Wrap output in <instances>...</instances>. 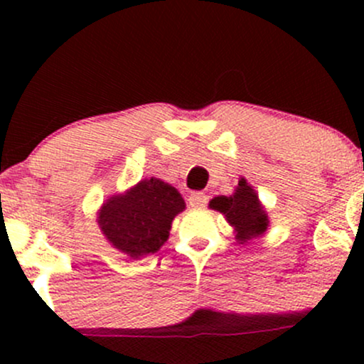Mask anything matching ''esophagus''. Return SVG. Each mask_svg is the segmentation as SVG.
I'll return each mask as SVG.
<instances>
[{
  "label": "esophagus",
  "mask_w": 364,
  "mask_h": 364,
  "mask_svg": "<svg viewBox=\"0 0 364 364\" xmlns=\"http://www.w3.org/2000/svg\"><path fill=\"white\" fill-rule=\"evenodd\" d=\"M188 202H190V205L193 208H202L207 205L208 198L205 193H202V191H193V193L190 195V198H188Z\"/></svg>",
  "instance_id": "esophagus-1"
}]
</instances>
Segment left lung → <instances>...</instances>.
Returning <instances> with one entry per match:
<instances>
[{"label":"left lung","instance_id":"left-lung-1","mask_svg":"<svg viewBox=\"0 0 364 364\" xmlns=\"http://www.w3.org/2000/svg\"><path fill=\"white\" fill-rule=\"evenodd\" d=\"M208 205L214 210L223 212L229 224L235 225L237 231L236 237L240 241L252 240V237L263 235L267 225H269V219H267L265 210L258 202L257 193L245 179L237 183L235 195L215 196Z\"/></svg>","mask_w":364,"mask_h":364}]
</instances>
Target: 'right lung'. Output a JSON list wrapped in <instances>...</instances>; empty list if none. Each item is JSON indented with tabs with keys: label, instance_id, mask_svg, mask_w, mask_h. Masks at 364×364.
<instances>
[{
	"label": "right lung",
	"instance_id": "1",
	"mask_svg": "<svg viewBox=\"0 0 364 364\" xmlns=\"http://www.w3.org/2000/svg\"><path fill=\"white\" fill-rule=\"evenodd\" d=\"M183 208L185 200L176 188L150 178L124 195L111 196L99 212V225L114 248L139 258L168 241L171 223Z\"/></svg>",
	"mask_w": 364,
	"mask_h": 364
}]
</instances>
